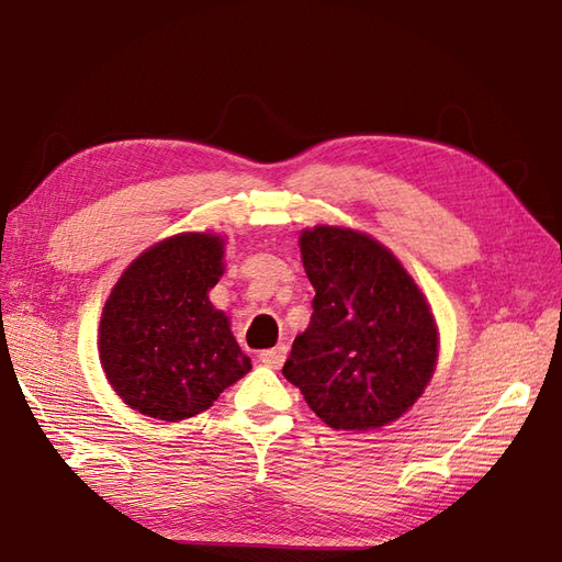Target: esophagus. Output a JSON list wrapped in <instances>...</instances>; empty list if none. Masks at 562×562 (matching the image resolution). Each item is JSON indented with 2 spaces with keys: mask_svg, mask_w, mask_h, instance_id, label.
Here are the masks:
<instances>
[{
  "mask_svg": "<svg viewBox=\"0 0 562 562\" xmlns=\"http://www.w3.org/2000/svg\"><path fill=\"white\" fill-rule=\"evenodd\" d=\"M258 360L266 364V367H272V369H280L282 362L288 360V348L284 345H278V348H270V350H262L258 355Z\"/></svg>",
  "mask_w": 562,
  "mask_h": 562,
  "instance_id": "34e87169",
  "label": "esophagus"
}]
</instances>
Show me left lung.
I'll use <instances>...</instances> for the list:
<instances>
[{
  "label": "left lung",
  "mask_w": 562,
  "mask_h": 562,
  "mask_svg": "<svg viewBox=\"0 0 562 562\" xmlns=\"http://www.w3.org/2000/svg\"><path fill=\"white\" fill-rule=\"evenodd\" d=\"M314 314L282 374L333 429H376L423 396L437 324L401 260L369 234L318 224L300 236Z\"/></svg>",
  "instance_id": "8db88e82"
}]
</instances>
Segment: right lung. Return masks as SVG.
I'll list each match as a JSON object with an SVG mask.
<instances>
[{
	"label": "right lung",
	"instance_id": "1",
	"mask_svg": "<svg viewBox=\"0 0 562 562\" xmlns=\"http://www.w3.org/2000/svg\"><path fill=\"white\" fill-rule=\"evenodd\" d=\"M224 238L176 234L130 262L105 300L99 355L105 379L130 408L178 423L250 372L229 318L210 290L224 272Z\"/></svg>",
	"mask_w": 562,
	"mask_h": 562
}]
</instances>
